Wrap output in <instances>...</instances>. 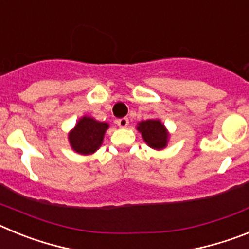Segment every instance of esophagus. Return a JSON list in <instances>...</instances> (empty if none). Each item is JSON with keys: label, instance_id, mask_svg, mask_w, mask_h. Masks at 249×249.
<instances>
[{"label": "esophagus", "instance_id": "esophagus-1", "mask_svg": "<svg viewBox=\"0 0 249 249\" xmlns=\"http://www.w3.org/2000/svg\"><path fill=\"white\" fill-rule=\"evenodd\" d=\"M116 123H117V126L121 127V128H126L127 126H128V118L127 117H123V118H120V120L116 121Z\"/></svg>", "mask_w": 249, "mask_h": 249}]
</instances>
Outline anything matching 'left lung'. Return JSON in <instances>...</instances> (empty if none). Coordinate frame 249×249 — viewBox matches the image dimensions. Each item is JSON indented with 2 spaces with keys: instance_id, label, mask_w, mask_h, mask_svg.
I'll use <instances>...</instances> for the list:
<instances>
[{
  "instance_id": "1",
  "label": "left lung",
  "mask_w": 249,
  "mask_h": 249,
  "mask_svg": "<svg viewBox=\"0 0 249 249\" xmlns=\"http://www.w3.org/2000/svg\"><path fill=\"white\" fill-rule=\"evenodd\" d=\"M142 133V137L149 147L155 149H162L167 146L168 133L162 123L158 120H147L140 122L137 127Z\"/></svg>"
}]
</instances>
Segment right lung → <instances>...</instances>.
<instances>
[{"mask_svg": "<svg viewBox=\"0 0 249 249\" xmlns=\"http://www.w3.org/2000/svg\"><path fill=\"white\" fill-rule=\"evenodd\" d=\"M107 128V123L98 122L91 117H83L70 133L68 140L74 151L81 155H89L100 148Z\"/></svg>", "mask_w": 249, "mask_h": 249, "instance_id": "add662e5", "label": "right lung"}]
</instances>
